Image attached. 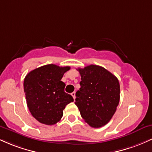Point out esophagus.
Listing matches in <instances>:
<instances>
[{
    "mask_svg": "<svg viewBox=\"0 0 152 152\" xmlns=\"http://www.w3.org/2000/svg\"><path fill=\"white\" fill-rule=\"evenodd\" d=\"M71 96H73V98H74V99H76V93H75L74 91L72 92V93H71Z\"/></svg>",
    "mask_w": 152,
    "mask_h": 152,
    "instance_id": "1",
    "label": "esophagus"
}]
</instances>
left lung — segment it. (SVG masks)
<instances>
[{
  "mask_svg": "<svg viewBox=\"0 0 152 152\" xmlns=\"http://www.w3.org/2000/svg\"><path fill=\"white\" fill-rule=\"evenodd\" d=\"M81 74V88L76 93L75 104L81 117L94 128L109 122L116 111L120 99L118 78L106 69L90 65L78 69Z\"/></svg>",
  "mask_w": 152,
  "mask_h": 152,
  "instance_id": "1",
  "label": "left lung"
}]
</instances>
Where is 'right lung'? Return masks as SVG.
<instances>
[{
  "mask_svg": "<svg viewBox=\"0 0 152 152\" xmlns=\"http://www.w3.org/2000/svg\"><path fill=\"white\" fill-rule=\"evenodd\" d=\"M69 66L48 64L30 71L23 82L26 103L31 115L40 123L53 125L61 120L66 106L74 102L64 91L61 78Z\"/></svg>",
  "mask_w": 152,
  "mask_h": 152,
  "instance_id": "right-lung-1",
  "label": "right lung"
}]
</instances>
